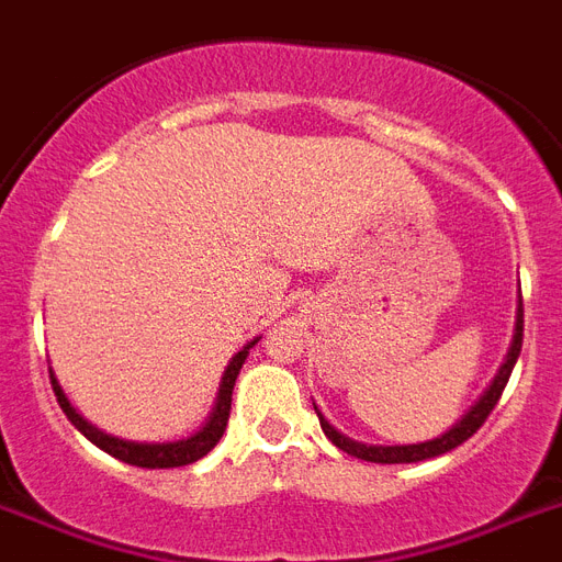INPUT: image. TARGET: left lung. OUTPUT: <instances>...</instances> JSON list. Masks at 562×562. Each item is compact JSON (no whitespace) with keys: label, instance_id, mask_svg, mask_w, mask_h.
I'll return each mask as SVG.
<instances>
[{"label":"left lung","instance_id":"obj_1","mask_svg":"<svg viewBox=\"0 0 562 562\" xmlns=\"http://www.w3.org/2000/svg\"><path fill=\"white\" fill-rule=\"evenodd\" d=\"M522 329H525V308H522V291H519V306H516V329H514V341H510V350H507L505 364L498 368L496 379L490 384L484 396H481L475 405H472L467 414H463L458 423H454L446 435L435 437V440H426V443H408V446H368V443H356L350 437H344L338 428L329 426V419H324V414L317 411V419H321V428H324V435L333 440L338 449H344L352 458H361V461L370 463H417L426 461V458H437V454L452 452L454 446H461L463 440H470L481 426H484V419L490 417V411L496 408V402L502 400V391H505L507 379L514 373V364L519 359V352H522Z\"/></svg>","mask_w":562,"mask_h":562}]
</instances>
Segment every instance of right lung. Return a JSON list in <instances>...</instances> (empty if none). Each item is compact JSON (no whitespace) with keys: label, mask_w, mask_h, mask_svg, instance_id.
Listing matches in <instances>:
<instances>
[{"label":"right lung","mask_w":562,"mask_h":562,"mask_svg":"<svg viewBox=\"0 0 562 562\" xmlns=\"http://www.w3.org/2000/svg\"><path fill=\"white\" fill-rule=\"evenodd\" d=\"M259 341V338H256ZM256 341H250L245 347V350H238L236 356H233V361L227 364V370H224V375H221V387H218V400H215V408H212L210 419L203 423L201 431H194L192 437H187V440H175V443H134V440H119V437L113 435H104V431H99L95 426H90L87 419L78 414V411L69 405V400H66L64 387L57 384L55 373L48 370V375H52V391H55L57 396V405L64 408V414L69 417V423H72L78 431H81L87 440H92V443L99 446V449H104L108 454H113V458H119V461L131 463V467H145V470H169V467H187V463H194L201 461L203 454L210 452L212 446L218 443L221 435H224V428H227V419H229V405H233V384H236V375L238 370H241V364H245L247 352H250V347H254Z\"/></svg>","instance_id":"right-lung-1"}]
</instances>
